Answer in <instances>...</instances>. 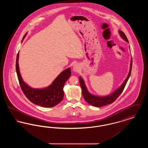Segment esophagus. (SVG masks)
Instances as JSON below:
<instances>
[{"mask_svg":"<svg viewBox=\"0 0 148 148\" xmlns=\"http://www.w3.org/2000/svg\"><path fill=\"white\" fill-rule=\"evenodd\" d=\"M73 71H76V72L78 71L79 69V67L78 65L77 64H74V66H73Z\"/></svg>","mask_w":148,"mask_h":148,"instance_id":"1","label":"esophagus"}]
</instances>
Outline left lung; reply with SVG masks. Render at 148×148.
Instances as JSON below:
<instances>
[{
	"instance_id": "left-lung-1",
	"label": "left lung",
	"mask_w": 148,
	"mask_h": 148,
	"mask_svg": "<svg viewBox=\"0 0 148 148\" xmlns=\"http://www.w3.org/2000/svg\"><path fill=\"white\" fill-rule=\"evenodd\" d=\"M120 36L122 37L123 39H124L127 42H128V40L127 39V36L122 31H119ZM132 59L131 60V63H130V68L129 73L127 77V79L124 81V82L121 85V86L115 92L113 93L112 94L110 95L109 96H106L104 97H99L92 95L90 94L86 89V88L85 86L84 82L82 78L79 77V83L81 86V88L82 89V94L83 96L84 97L85 100L86 102H88L89 104L92 105L93 106L96 107H100L103 106H107L108 104H110L113 103L116 99L119 97L120 95L121 94V92L124 89V88L127 84V82L129 78V77L131 74L132 71Z\"/></svg>"
}]
</instances>
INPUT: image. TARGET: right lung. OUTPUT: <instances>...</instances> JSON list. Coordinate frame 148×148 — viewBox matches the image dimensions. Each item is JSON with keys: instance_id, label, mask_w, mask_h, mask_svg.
<instances>
[{"instance_id": "1", "label": "right lung", "mask_w": 148, "mask_h": 148, "mask_svg": "<svg viewBox=\"0 0 148 148\" xmlns=\"http://www.w3.org/2000/svg\"><path fill=\"white\" fill-rule=\"evenodd\" d=\"M18 57L19 53L16 59V71L21 90L26 97L33 103L42 107H53L60 103L64 98V85L71 77V68H69L61 73L48 88L42 89H33L26 84L21 78L19 69Z\"/></svg>"}]
</instances>
